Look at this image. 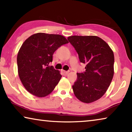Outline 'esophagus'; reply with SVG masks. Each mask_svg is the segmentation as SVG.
Segmentation results:
<instances>
[{"instance_id":"34e87169","label":"esophagus","mask_w":132,"mask_h":132,"mask_svg":"<svg viewBox=\"0 0 132 132\" xmlns=\"http://www.w3.org/2000/svg\"><path fill=\"white\" fill-rule=\"evenodd\" d=\"M63 72L64 73L65 75H67L69 73V71H65V70H63Z\"/></svg>"}]
</instances>
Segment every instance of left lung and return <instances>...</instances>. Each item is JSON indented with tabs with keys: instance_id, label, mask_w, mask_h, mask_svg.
I'll list each match as a JSON object with an SVG mask.
<instances>
[{
	"instance_id": "left-lung-1",
	"label": "left lung",
	"mask_w": 132,
	"mask_h": 132,
	"mask_svg": "<svg viewBox=\"0 0 132 132\" xmlns=\"http://www.w3.org/2000/svg\"><path fill=\"white\" fill-rule=\"evenodd\" d=\"M78 54L86 71L77 73L72 86L76 97L84 103L100 99L107 90L114 75V54L106 42L95 36L68 37Z\"/></svg>"
}]
</instances>
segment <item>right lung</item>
<instances>
[{"label": "right lung", "instance_id": "1", "mask_svg": "<svg viewBox=\"0 0 132 132\" xmlns=\"http://www.w3.org/2000/svg\"><path fill=\"white\" fill-rule=\"evenodd\" d=\"M66 43L68 41L62 35L37 33L22 44L17 57L18 73L29 93L45 97L53 90L62 75L49 64L54 52Z\"/></svg>", "mask_w": 132, "mask_h": 132}]
</instances>
